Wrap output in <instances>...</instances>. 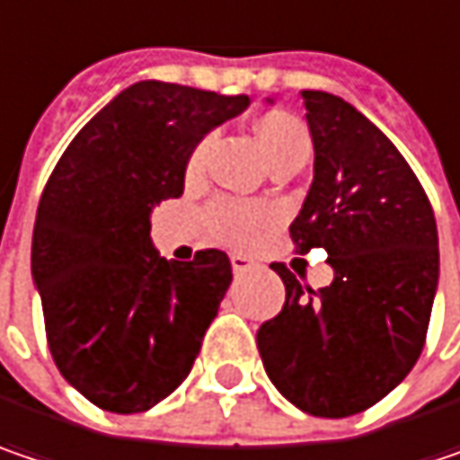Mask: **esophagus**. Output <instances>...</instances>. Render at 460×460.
<instances>
[{"label": "esophagus", "instance_id": "34e87169", "mask_svg": "<svg viewBox=\"0 0 460 460\" xmlns=\"http://www.w3.org/2000/svg\"><path fill=\"white\" fill-rule=\"evenodd\" d=\"M230 264H233V272H235V275H246L251 270H256V264H253L248 256H243V253H233V256H230Z\"/></svg>", "mask_w": 460, "mask_h": 460}]
</instances>
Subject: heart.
I'll use <instances>...</instances> for the list:
<instances>
[{
    "mask_svg": "<svg viewBox=\"0 0 460 460\" xmlns=\"http://www.w3.org/2000/svg\"><path fill=\"white\" fill-rule=\"evenodd\" d=\"M256 133L261 138V146L267 151L270 162H278L282 156L301 154V151L309 154V146H312L306 128L290 115L261 117L256 122ZM209 148H212V136H204L193 146V151L188 154V162H185L188 175H199L204 170ZM207 219L219 238H225L235 246H246L253 241V235L272 219V209L261 207V204H246L238 199H217L207 209Z\"/></svg>",
    "mask_w": 460,
    "mask_h": 460,
    "instance_id": "heart-1",
    "label": "heart"
}]
</instances>
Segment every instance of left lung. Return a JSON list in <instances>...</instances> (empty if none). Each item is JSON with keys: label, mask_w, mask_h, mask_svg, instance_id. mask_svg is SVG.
Wrapping results in <instances>:
<instances>
[{"label": "left lung", "mask_w": 460, "mask_h": 460, "mask_svg": "<svg viewBox=\"0 0 460 460\" xmlns=\"http://www.w3.org/2000/svg\"><path fill=\"white\" fill-rule=\"evenodd\" d=\"M314 182L290 225L298 253L324 248L335 279L312 290L285 264L282 312L256 332L272 385L312 416L367 411L424 348L440 253L432 204L390 138L341 96L301 91Z\"/></svg>", "instance_id": "1"}]
</instances>
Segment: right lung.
Wrapping results in <instances>:
<instances>
[{
    "mask_svg": "<svg viewBox=\"0 0 460 460\" xmlns=\"http://www.w3.org/2000/svg\"><path fill=\"white\" fill-rule=\"evenodd\" d=\"M248 102L133 83L83 125L47 181L31 248L47 343L62 377L99 409L156 406L201 350L230 259L217 248L162 259L148 214L182 196L188 154Z\"/></svg>",
    "mask_w": 460,
    "mask_h": 460,
    "instance_id": "obj_1",
    "label": "right lung"
}]
</instances>
